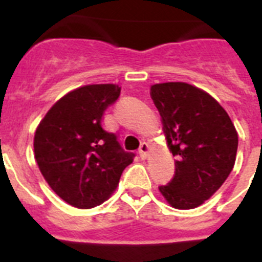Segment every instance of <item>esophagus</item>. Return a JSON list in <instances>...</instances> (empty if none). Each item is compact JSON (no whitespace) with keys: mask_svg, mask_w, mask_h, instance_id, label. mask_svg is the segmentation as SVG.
Here are the masks:
<instances>
[{"mask_svg":"<svg viewBox=\"0 0 262 262\" xmlns=\"http://www.w3.org/2000/svg\"><path fill=\"white\" fill-rule=\"evenodd\" d=\"M148 149H149V148H148L147 143H142V144H140V148H139V156H140V159H145V157H147Z\"/></svg>","mask_w":262,"mask_h":262,"instance_id":"obj_1","label":"esophagus"}]
</instances>
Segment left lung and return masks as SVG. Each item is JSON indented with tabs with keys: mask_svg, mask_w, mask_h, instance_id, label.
Instances as JSON below:
<instances>
[{
	"mask_svg": "<svg viewBox=\"0 0 262 262\" xmlns=\"http://www.w3.org/2000/svg\"><path fill=\"white\" fill-rule=\"evenodd\" d=\"M169 149L176 157L170 182L159 186L176 209L198 207L223 185L235 165L237 133L223 107L186 82L151 86Z\"/></svg>",
	"mask_w": 262,
	"mask_h": 262,
	"instance_id": "8db88e82",
	"label": "left lung"
}]
</instances>
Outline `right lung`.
Segmentation results:
<instances>
[{
  "label": "right lung",
  "mask_w": 262,
  "mask_h": 262,
  "mask_svg": "<svg viewBox=\"0 0 262 262\" xmlns=\"http://www.w3.org/2000/svg\"><path fill=\"white\" fill-rule=\"evenodd\" d=\"M119 94L114 84L72 90L48 110L35 131L34 152L41 174L62 201L77 209L105 202L135 157L115 134L102 128L103 113Z\"/></svg>",
  "instance_id": "obj_1"
}]
</instances>
